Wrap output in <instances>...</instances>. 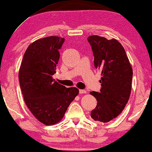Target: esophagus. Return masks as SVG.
Returning <instances> with one entry per match:
<instances>
[{
  "instance_id": "obj_1",
  "label": "esophagus",
  "mask_w": 152,
  "mask_h": 152,
  "mask_svg": "<svg viewBox=\"0 0 152 152\" xmlns=\"http://www.w3.org/2000/svg\"><path fill=\"white\" fill-rule=\"evenodd\" d=\"M79 91H80V94H84V93H86V91L85 90H82V89H80V90Z\"/></svg>"
}]
</instances>
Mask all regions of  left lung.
<instances>
[{
  "mask_svg": "<svg viewBox=\"0 0 152 152\" xmlns=\"http://www.w3.org/2000/svg\"><path fill=\"white\" fill-rule=\"evenodd\" d=\"M95 68L101 70L100 92L90 94L97 99L91 111L95 121L108 122L115 118L125 107L132 91V67L124 48L115 39L93 35L88 37Z\"/></svg>",
  "mask_w": 152,
  "mask_h": 152,
  "instance_id": "left-lung-1",
  "label": "left lung"
}]
</instances>
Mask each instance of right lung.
I'll return each mask as SVG.
<instances>
[{
	"instance_id": "obj_1",
	"label": "right lung",
	"mask_w": 152,
	"mask_h": 152,
	"mask_svg": "<svg viewBox=\"0 0 152 152\" xmlns=\"http://www.w3.org/2000/svg\"><path fill=\"white\" fill-rule=\"evenodd\" d=\"M64 42V38L51 36L32 43L24 54L18 72L27 107L45 125L61 121L79 93L75 87L66 88L53 78L60 57L59 50Z\"/></svg>"
}]
</instances>
